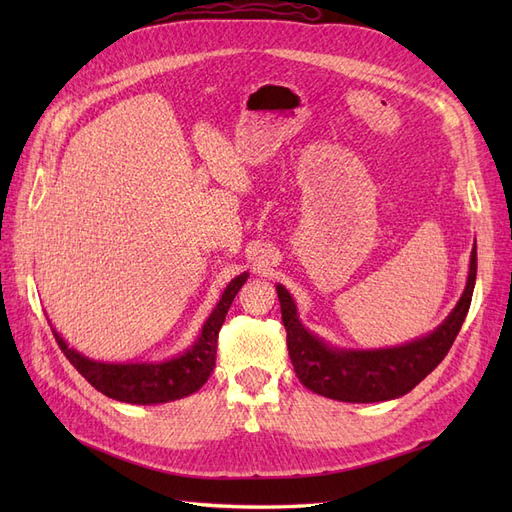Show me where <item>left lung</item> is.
Masks as SVG:
<instances>
[{
	"instance_id": "8db88e82",
	"label": "left lung",
	"mask_w": 512,
	"mask_h": 512,
	"mask_svg": "<svg viewBox=\"0 0 512 512\" xmlns=\"http://www.w3.org/2000/svg\"><path fill=\"white\" fill-rule=\"evenodd\" d=\"M474 282L476 243L470 258L466 290L448 318L427 337L382 350H337L327 346L303 327L290 292L277 284L288 354L297 378L309 391L337 401H350V404H374V401L410 393L451 350L461 324L468 316Z\"/></svg>"
}]
</instances>
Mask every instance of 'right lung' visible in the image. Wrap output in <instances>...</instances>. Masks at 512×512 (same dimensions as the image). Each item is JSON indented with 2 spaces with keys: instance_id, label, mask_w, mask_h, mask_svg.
Wrapping results in <instances>:
<instances>
[{
  "instance_id": "add662e5",
  "label": "right lung",
  "mask_w": 512,
  "mask_h": 512,
  "mask_svg": "<svg viewBox=\"0 0 512 512\" xmlns=\"http://www.w3.org/2000/svg\"><path fill=\"white\" fill-rule=\"evenodd\" d=\"M245 282L247 273L237 275L226 286L220 303L215 305L211 316L207 318L194 346L164 363H98L68 348L57 331H53V335L61 352L66 354V359L102 395L138 406L166 404V401H175L196 393L209 380L215 367L218 335L224 318L232 305V299L237 297V292Z\"/></svg>"
}]
</instances>
